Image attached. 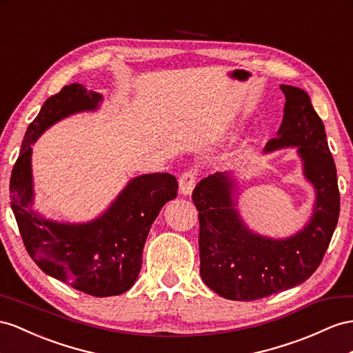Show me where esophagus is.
I'll use <instances>...</instances> for the list:
<instances>
[{"instance_id": "esophagus-1", "label": "esophagus", "mask_w": 353, "mask_h": 353, "mask_svg": "<svg viewBox=\"0 0 353 353\" xmlns=\"http://www.w3.org/2000/svg\"><path fill=\"white\" fill-rule=\"evenodd\" d=\"M196 171L195 170H188L185 173H182L179 179V186H180V192L183 195H189L192 192V189L196 183Z\"/></svg>"}]
</instances>
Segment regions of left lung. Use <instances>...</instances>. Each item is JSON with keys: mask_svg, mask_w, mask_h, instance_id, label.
<instances>
[{"mask_svg": "<svg viewBox=\"0 0 353 353\" xmlns=\"http://www.w3.org/2000/svg\"><path fill=\"white\" fill-rule=\"evenodd\" d=\"M286 97L279 137L264 152L298 146L304 174L316 189L312 221L296 236L270 240L252 234L234 209L230 174L205 177L192 191L200 221V274L216 294L236 301L259 298L300 285L322 263L340 214L337 171L325 126L303 89L280 85Z\"/></svg>", "mask_w": 353, "mask_h": 353, "instance_id": "1", "label": "left lung"}]
</instances>
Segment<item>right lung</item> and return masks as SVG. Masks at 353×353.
Listing matches in <instances>:
<instances>
[{"label": "right lung", "mask_w": 353, "mask_h": 353, "mask_svg": "<svg viewBox=\"0 0 353 353\" xmlns=\"http://www.w3.org/2000/svg\"><path fill=\"white\" fill-rule=\"evenodd\" d=\"M98 101L101 97L80 83L46 99L13 165L10 200L25 249L44 273L92 296H112L126 292L137 280L149 230L162 205L177 196L179 183L168 173L140 176L101 218L85 225L46 221L31 210V144L62 117L94 110Z\"/></svg>", "instance_id": "1"}]
</instances>
